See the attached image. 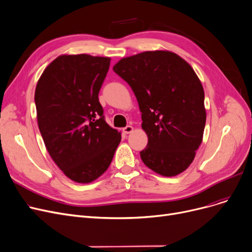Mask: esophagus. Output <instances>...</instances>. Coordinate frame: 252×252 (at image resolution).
I'll list each match as a JSON object with an SVG mask.
<instances>
[{"label": "esophagus", "mask_w": 252, "mask_h": 252, "mask_svg": "<svg viewBox=\"0 0 252 252\" xmlns=\"http://www.w3.org/2000/svg\"><path fill=\"white\" fill-rule=\"evenodd\" d=\"M124 133L125 134H130L134 130V127L132 126H126V127H124Z\"/></svg>", "instance_id": "1"}]
</instances>
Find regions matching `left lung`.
<instances>
[{
    "instance_id": "left-lung-1",
    "label": "left lung",
    "mask_w": 252,
    "mask_h": 252,
    "mask_svg": "<svg viewBox=\"0 0 252 252\" xmlns=\"http://www.w3.org/2000/svg\"><path fill=\"white\" fill-rule=\"evenodd\" d=\"M113 71L133 90L142 113L148 143L141 159L162 176L187 170L206 124L204 90L189 63L171 51H145L122 59Z\"/></svg>"
}]
</instances>
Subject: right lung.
I'll use <instances>...</instances> for the list:
<instances>
[{"label": "right lung", "mask_w": 252, "mask_h": 252, "mask_svg": "<svg viewBox=\"0 0 252 252\" xmlns=\"http://www.w3.org/2000/svg\"><path fill=\"white\" fill-rule=\"evenodd\" d=\"M110 59L61 56L37 83L40 133L51 158L65 176L90 183L108 169L122 135L105 122L99 92Z\"/></svg>", "instance_id": "1"}]
</instances>
